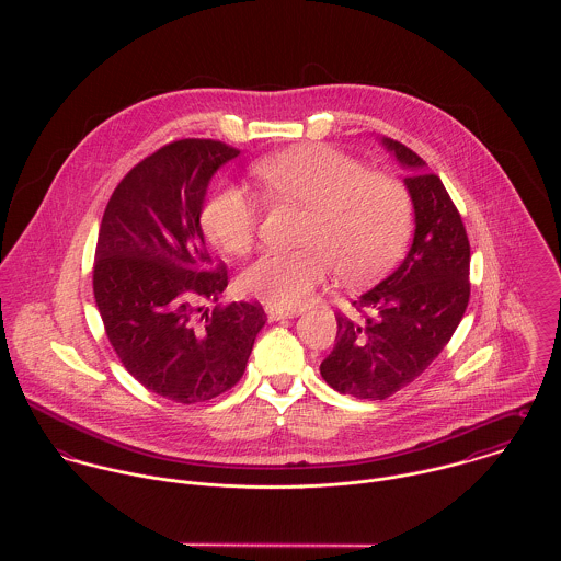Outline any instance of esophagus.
I'll use <instances>...</instances> for the list:
<instances>
[{"label":"esophagus","mask_w":561,"mask_h":561,"mask_svg":"<svg viewBox=\"0 0 561 561\" xmlns=\"http://www.w3.org/2000/svg\"><path fill=\"white\" fill-rule=\"evenodd\" d=\"M265 313H267V320L270 321L287 320V318H296L298 316L296 311H285V309H276V307H267Z\"/></svg>","instance_id":"34e87169"}]
</instances>
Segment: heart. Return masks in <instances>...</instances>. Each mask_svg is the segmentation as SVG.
<instances>
[{"mask_svg":"<svg viewBox=\"0 0 561 561\" xmlns=\"http://www.w3.org/2000/svg\"><path fill=\"white\" fill-rule=\"evenodd\" d=\"M254 174L274 201L307 209L298 250L261 254L243 274L241 289L276 309L300 307L328 278L382 274L410 231V198L398 179L367 172L352 156L328 145L294 147L256 161ZM259 225L254 198L236 183L211 192L201 211L205 236L231 254H245Z\"/></svg>","mask_w":561,"mask_h":561,"instance_id":"b5f03b06","label":"heart"}]
</instances>
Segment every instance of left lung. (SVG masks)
I'll use <instances>...</instances> for the list:
<instances>
[{
    "mask_svg": "<svg viewBox=\"0 0 561 561\" xmlns=\"http://www.w3.org/2000/svg\"><path fill=\"white\" fill-rule=\"evenodd\" d=\"M382 145L408 172L416 227L400 267L352 302L358 318L336 313L321 378L358 400H387L419 378L449 343L471 296V245L443 181L405 145Z\"/></svg>",
    "mask_w": 561,
    "mask_h": 561,
    "instance_id": "left-lung-1",
    "label": "left lung"
}]
</instances>
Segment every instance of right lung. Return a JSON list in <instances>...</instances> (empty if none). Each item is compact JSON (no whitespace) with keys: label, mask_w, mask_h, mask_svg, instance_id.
Returning <instances> with one entry per match:
<instances>
[{"label":"right lung","mask_w":561,"mask_h":561,"mask_svg":"<svg viewBox=\"0 0 561 561\" xmlns=\"http://www.w3.org/2000/svg\"><path fill=\"white\" fill-rule=\"evenodd\" d=\"M240 151L218 140H176L136 163L107 201L92 267L105 334L123 367L179 403L222 396L240 382L265 323L261 305L211 313L229 285L214 263L201 211L214 172Z\"/></svg>","instance_id":"1"}]
</instances>
